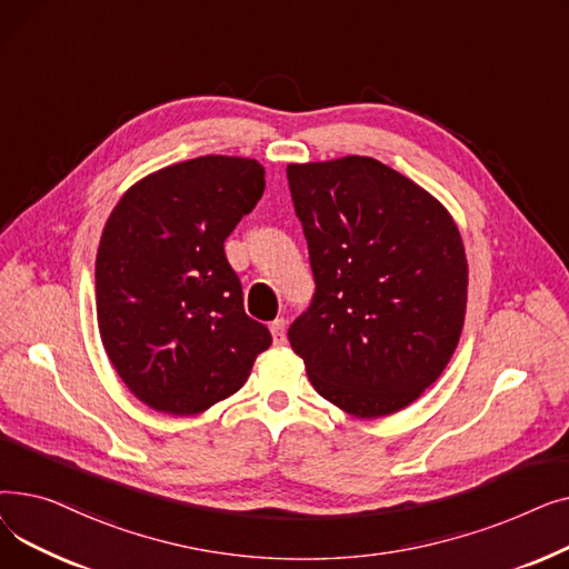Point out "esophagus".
<instances>
[{
    "mask_svg": "<svg viewBox=\"0 0 569 569\" xmlns=\"http://www.w3.org/2000/svg\"><path fill=\"white\" fill-rule=\"evenodd\" d=\"M269 332H272L274 346H283L286 343V320L277 318L272 325H269Z\"/></svg>",
    "mask_w": 569,
    "mask_h": 569,
    "instance_id": "1",
    "label": "esophagus"
}]
</instances>
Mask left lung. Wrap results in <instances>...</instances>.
Wrapping results in <instances>:
<instances>
[{
	"instance_id": "1",
	"label": "left lung",
	"mask_w": 569,
	"mask_h": 569,
	"mask_svg": "<svg viewBox=\"0 0 569 569\" xmlns=\"http://www.w3.org/2000/svg\"><path fill=\"white\" fill-rule=\"evenodd\" d=\"M316 292L288 339L316 392L352 417L420 399L457 350L468 300L459 228L371 157L286 168Z\"/></svg>"
}]
</instances>
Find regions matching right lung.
<instances>
[{
  "instance_id": "add662e5",
  "label": "right lung",
  "mask_w": 569,
  "mask_h": 569,
  "mask_svg": "<svg viewBox=\"0 0 569 569\" xmlns=\"http://www.w3.org/2000/svg\"><path fill=\"white\" fill-rule=\"evenodd\" d=\"M264 191L256 159L209 154L136 182L97 251V320L119 378L149 408L198 415L232 397L272 343L244 313L223 242Z\"/></svg>"
}]
</instances>
